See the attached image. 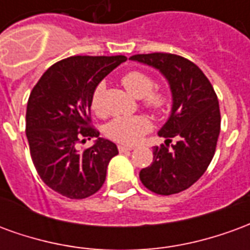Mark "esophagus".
I'll list each match as a JSON object with an SVG mask.
<instances>
[{
	"label": "esophagus",
	"mask_w": 250,
	"mask_h": 250,
	"mask_svg": "<svg viewBox=\"0 0 250 250\" xmlns=\"http://www.w3.org/2000/svg\"><path fill=\"white\" fill-rule=\"evenodd\" d=\"M118 148H119L120 152H127V151H131V150H134V147H130V146H118Z\"/></svg>",
	"instance_id": "obj_1"
}]
</instances>
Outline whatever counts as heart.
Returning a JSON list of instances; mask_svg holds the SVG:
<instances>
[{
    "label": "heart",
    "mask_w": 250,
    "mask_h": 250,
    "mask_svg": "<svg viewBox=\"0 0 250 250\" xmlns=\"http://www.w3.org/2000/svg\"><path fill=\"white\" fill-rule=\"evenodd\" d=\"M122 84L131 96L143 99L145 104L152 111H162L167 104V96L162 92H151L154 88V80L143 72H130L123 76ZM103 87L99 85L92 95V109L100 112V99ZM151 130L150 120L145 116H130V118H116L107 127V134L114 141L125 145H135L141 138Z\"/></svg>",
    "instance_id": "1"
}]
</instances>
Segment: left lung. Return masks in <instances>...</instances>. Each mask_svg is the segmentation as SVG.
<instances>
[{"label": "left lung", "mask_w": 250, "mask_h": 250, "mask_svg": "<svg viewBox=\"0 0 250 250\" xmlns=\"http://www.w3.org/2000/svg\"><path fill=\"white\" fill-rule=\"evenodd\" d=\"M130 60L157 69L171 92V111L158 135L165 145L154 147L152 163L139 173L142 184L161 195L184 191L195 184L214 157L220 135L218 99L194 62L171 53L135 55ZM171 137L177 143L168 147Z\"/></svg>", "instance_id": "8db88e82"}]
</instances>
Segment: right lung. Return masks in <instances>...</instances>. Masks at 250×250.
<instances>
[{
    "mask_svg": "<svg viewBox=\"0 0 250 250\" xmlns=\"http://www.w3.org/2000/svg\"><path fill=\"white\" fill-rule=\"evenodd\" d=\"M125 56H73L53 64L30 92L26 105V138L30 157L42 182L66 198L92 195L105 181L109 161L118 155L114 142L99 138L89 127L95 89ZM96 137L79 152L80 139Z\"/></svg>",
    "mask_w": 250,
    "mask_h": 250,
    "instance_id": "obj_1",
    "label": "right lung"
}]
</instances>
